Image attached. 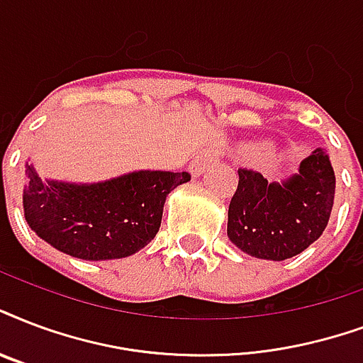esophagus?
I'll return each mask as SVG.
<instances>
[{
  "label": "esophagus",
  "instance_id": "obj_1",
  "mask_svg": "<svg viewBox=\"0 0 363 363\" xmlns=\"http://www.w3.org/2000/svg\"><path fill=\"white\" fill-rule=\"evenodd\" d=\"M218 156H220V148H218L217 145L203 146V148L198 152V156L194 157L192 163H190V169H192L194 175H201Z\"/></svg>",
  "mask_w": 363,
  "mask_h": 363
}]
</instances>
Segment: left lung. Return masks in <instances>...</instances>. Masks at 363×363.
<instances>
[{"label": "left lung", "mask_w": 363, "mask_h": 363, "mask_svg": "<svg viewBox=\"0 0 363 363\" xmlns=\"http://www.w3.org/2000/svg\"><path fill=\"white\" fill-rule=\"evenodd\" d=\"M238 175L226 232L243 253L286 261L322 236L335 198V173L325 150L316 148L284 182H268L253 169H238Z\"/></svg>", "instance_id": "8db88e82"}]
</instances>
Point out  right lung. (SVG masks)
Listing matches in <instances>:
<instances>
[{"instance_id":"add662e5","label":"right lung","mask_w":363,"mask_h":363,"mask_svg":"<svg viewBox=\"0 0 363 363\" xmlns=\"http://www.w3.org/2000/svg\"><path fill=\"white\" fill-rule=\"evenodd\" d=\"M188 181L186 171H133L93 184L43 181L26 162L24 217L41 240L66 255L121 259L154 240L165 198Z\"/></svg>"}]
</instances>
